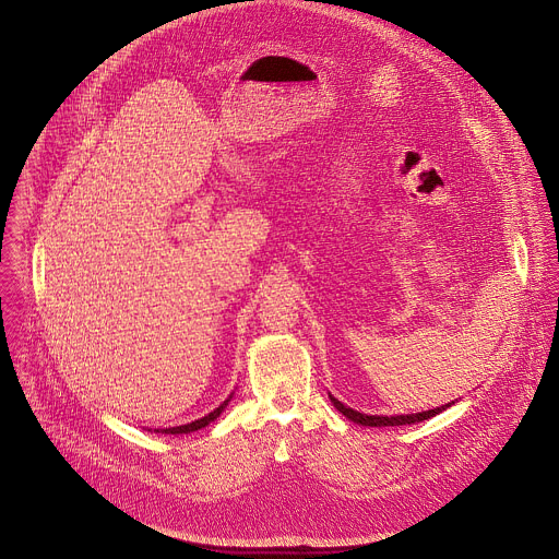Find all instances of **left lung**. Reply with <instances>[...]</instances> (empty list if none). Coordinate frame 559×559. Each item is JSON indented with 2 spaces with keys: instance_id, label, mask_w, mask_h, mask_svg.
Returning a JSON list of instances; mask_svg holds the SVG:
<instances>
[{
  "instance_id": "obj_1",
  "label": "left lung",
  "mask_w": 559,
  "mask_h": 559,
  "mask_svg": "<svg viewBox=\"0 0 559 559\" xmlns=\"http://www.w3.org/2000/svg\"><path fill=\"white\" fill-rule=\"evenodd\" d=\"M331 397V395H329ZM331 404L346 417L350 419L353 424H359V426H373V428H382V426H406V424H417V421H426L435 415H439L441 411H445L450 404L441 406V408H435V411H426V413H417V415H395V417H380V415H361L353 408H346L344 404H340L335 397H331Z\"/></svg>"
}]
</instances>
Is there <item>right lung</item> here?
I'll use <instances>...</instances> for the list:
<instances>
[{
    "instance_id": "add662e5",
    "label": "right lung",
    "mask_w": 559,
    "mask_h": 559,
    "mask_svg": "<svg viewBox=\"0 0 559 559\" xmlns=\"http://www.w3.org/2000/svg\"><path fill=\"white\" fill-rule=\"evenodd\" d=\"M228 402L230 400H226L219 408H215L213 413H209L206 417H202V419H198V421H193V424H186V426H177V428H166V430H162L164 435H189V432H195V430H200V428H204V426H209L211 421H215L219 415H222V411L228 406ZM159 432V430H157Z\"/></svg>"
}]
</instances>
